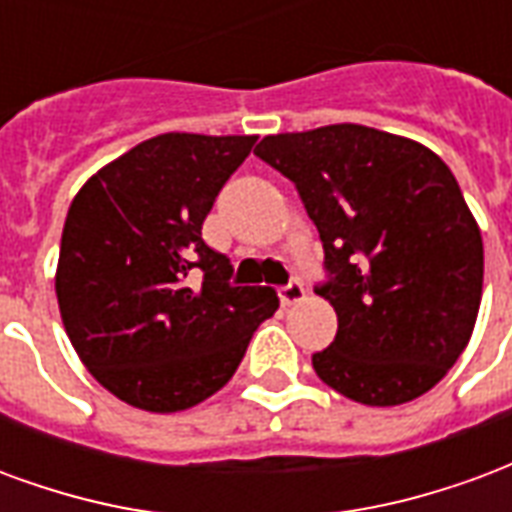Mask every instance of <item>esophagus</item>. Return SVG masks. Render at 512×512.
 Instances as JSON below:
<instances>
[{"label": "esophagus", "mask_w": 512, "mask_h": 512, "mask_svg": "<svg viewBox=\"0 0 512 512\" xmlns=\"http://www.w3.org/2000/svg\"><path fill=\"white\" fill-rule=\"evenodd\" d=\"M305 300V289H302L300 281H289L281 289V302L283 305H297V302Z\"/></svg>", "instance_id": "obj_1"}]
</instances>
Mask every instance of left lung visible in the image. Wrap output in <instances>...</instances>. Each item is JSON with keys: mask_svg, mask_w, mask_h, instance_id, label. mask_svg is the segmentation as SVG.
<instances>
[{"mask_svg": "<svg viewBox=\"0 0 512 512\" xmlns=\"http://www.w3.org/2000/svg\"><path fill=\"white\" fill-rule=\"evenodd\" d=\"M297 185L324 245L338 333L313 354L335 393L398 406L455 365L483 297V237L445 160L412 138L324 125L253 149Z\"/></svg>", "mask_w": 512, "mask_h": 512, "instance_id": "obj_1", "label": "left lung"}]
</instances>
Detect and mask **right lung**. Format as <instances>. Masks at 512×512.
<instances>
[{
    "label": "right lung",
    "mask_w": 512,
    "mask_h": 512,
    "mask_svg": "<svg viewBox=\"0 0 512 512\" xmlns=\"http://www.w3.org/2000/svg\"><path fill=\"white\" fill-rule=\"evenodd\" d=\"M256 138H147L92 174L70 204L59 313L81 363L119 401L155 414L207 401L278 311L267 286H231V261L201 240L215 196Z\"/></svg>",
    "instance_id": "right-lung-1"
}]
</instances>
